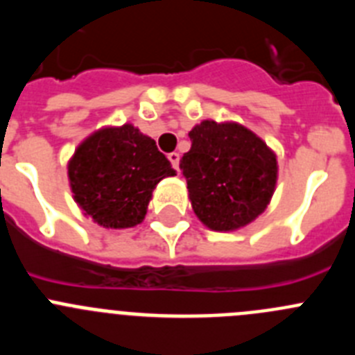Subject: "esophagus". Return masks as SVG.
Here are the masks:
<instances>
[{
  "label": "esophagus",
  "instance_id": "esophagus-1",
  "mask_svg": "<svg viewBox=\"0 0 355 355\" xmlns=\"http://www.w3.org/2000/svg\"><path fill=\"white\" fill-rule=\"evenodd\" d=\"M167 158H168V162L172 164V167L178 171V168H180V153H168Z\"/></svg>",
  "mask_w": 355,
  "mask_h": 355
}]
</instances>
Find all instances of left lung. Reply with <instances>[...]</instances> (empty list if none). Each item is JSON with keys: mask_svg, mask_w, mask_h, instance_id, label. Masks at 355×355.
<instances>
[{"mask_svg": "<svg viewBox=\"0 0 355 355\" xmlns=\"http://www.w3.org/2000/svg\"><path fill=\"white\" fill-rule=\"evenodd\" d=\"M180 162L191 207L211 230H237L264 213L275 193L276 155L237 123L202 121Z\"/></svg>", "mask_w": 355, "mask_h": 355, "instance_id": "obj_1", "label": "left lung"}]
</instances>
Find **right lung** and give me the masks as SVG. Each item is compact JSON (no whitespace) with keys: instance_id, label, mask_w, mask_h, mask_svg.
<instances>
[{"instance_id":"add662e5","label":"right lung","mask_w":355,"mask_h":355,"mask_svg":"<svg viewBox=\"0 0 355 355\" xmlns=\"http://www.w3.org/2000/svg\"><path fill=\"white\" fill-rule=\"evenodd\" d=\"M174 174L156 142L130 123L89 135L68 162L73 199L107 229L141 223L156 184Z\"/></svg>"}]
</instances>
